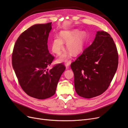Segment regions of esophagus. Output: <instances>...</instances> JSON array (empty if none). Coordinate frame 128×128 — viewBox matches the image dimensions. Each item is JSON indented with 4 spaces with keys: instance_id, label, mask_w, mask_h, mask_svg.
I'll return each mask as SVG.
<instances>
[{
    "instance_id": "1",
    "label": "esophagus",
    "mask_w": 128,
    "mask_h": 128,
    "mask_svg": "<svg viewBox=\"0 0 128 128\" xmlns=\"http://www.w3.org/2000/svg\"><path fill=\"white\" fill-rule=\"evenodd\" d=\"M70 63H71L70 60V61H68V60H66V61L65 62V66H66V68L67 69L68 68L69 66H70Z\"/></svg>"
}]
</instances>
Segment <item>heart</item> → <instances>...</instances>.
I'll return each mask as SVG.
<instances>
[{"label":"heart","mask_w":128,"mask_h":128,"mask_svg":"<svg viewBox=\"0 0 128 128\" xmlns=\"http://www.w3.org/2000/svg\"><path fill=\"white\" fill-rule=\"evenodd\" d=\"M60 37L53 38L51 48L53 53L58 55L64 49V42L66 44V51L58 58L59 61H64L70 56V53L73 56H76L81 53L85 45L86 33L84 31L80 32L79 30L74 29L71 30H64L60 33Z\"/></svg>","instance_id":"heart-1"}]
</instances>
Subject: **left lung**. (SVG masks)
<instances>
[{
	"instance_id": "obj_1",
	"label": "left lung",
	"mask_w": 128,
	"mask_h": 128,
	"mask_svg": "<svg viewBox=\"0 0 128 128\" xmlns=\"http://www.w3.org/2000/svg\"><path fill=\"white\" fill-rule=\"evenodd\" d=\"M118 64V52L112 38L106 32L98 31L92 44L70 65L76 93L86 98L101 94L108 88Z\"/></svg>"
}]
</instances>
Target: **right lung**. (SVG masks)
Wrapping results in <instances>:
<instances>
[{"label": "right lung", "instance_id": "add662e5", "mask_svg": "<svg viewBox=\"0 0 128 128\" xmlns=\"http://www.w3.org/2000/svg\"><path fill=\"white\" fill-rule=\"evenodd\" d=\"M51 24L34 25L22 32L12 56L13 68L21 88L29 96L40 100L54 94L66 68L62 64L48 68L54 58L47 44Z\"/></svg>", "mask_w": 128, "mask_h": 128}]
</instances>
